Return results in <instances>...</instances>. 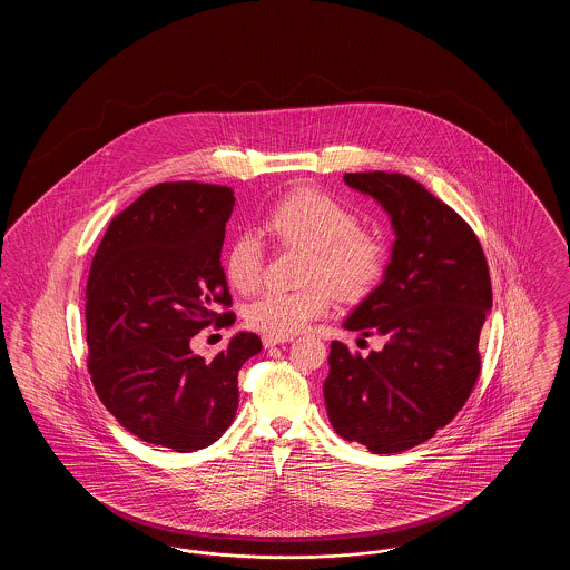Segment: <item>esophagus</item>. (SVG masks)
I'll return each mask as SVG.
<instances>
[{
	"mask_svg": "<svg viewBox=\"0 0 570 570\" xmlns=\"http://www.w3.org/2000/svg\"><path fill=\"white\" fill-rule=\"evenodd\" d=\"M291 337H277V335H263V346L265 348H273V346H277V344H284V342H288Z\"/></svg>",
	"mask_w": 570,
	"mask_h": 570,
	"instance_id": "34e87169",
	"label": "esophagus"
}]
</instances>
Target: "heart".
<instances>
[{"label":"heart","mask_w":570,"mask_h":570,"mask_svg":"<svg viewBox=\"0 0 570 570\" xmlns=\"http://www.w3.org/2000/svg\"><path fill=\"white\" fill-rule=\"evenodd\" d=\"M263 230L284 247L309 249L305 282L298 293L267 291L245 307V323L265 335L288 337L325 316L331 293L342 301L367 297L386 269V247L379 235L358 228L351 207L314 188H298L282 196L263 219ZM265 269L261 244L244 235L224 254V275L233 291L252 295ZM327 284L324 286V284Z\"/></svg>","instance_id":"b5f03b06"}]
</instances>
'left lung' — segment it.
I'll use <instances>...</instances> for the list:
<instances>
[{
    "label": "left lung",
    "mask_w": 570,
    "mask_h": 570,
    "mask_svg": "<svg viewBox=\"0 0 570 570\" xmlns=\"http://www.w3.org/2000/svg\"><path fill=\"white\" fill-rule=\"evenodd\" d=\"M344 181L379 200L395 244L382 282L344 323L384 337V348L361 356L331 344L326 414L344 440L402 453L449 425L481 374L488 261L463 217L407 175L346 173Z\"/></svg>",
    "instance_id": "1"
}]
</instances>
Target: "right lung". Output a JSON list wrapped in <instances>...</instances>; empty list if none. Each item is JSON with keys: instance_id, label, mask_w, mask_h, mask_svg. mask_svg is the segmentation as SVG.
I'll list each match as a JSON object with an SVG mask.
<instances>
[{"instance_id": "right-lung-1", "label": "right lung", "mask_w": 570, "mask_h": 570, "mask_svg": "<svg viewBox=\"0 0 570 570\" xmlns=\"http://www.w3.org/2000/svg\"><path fill=\"white\" fill-rule=\"evenodd\" d=\"M235 194L226 186L168 181L112 217L85 291L87 367L110 414L142 442L191 453L214 444L239 406L237 376L261 353L256 333H237L205 358L190 340L233 325L219 263Z\"/></svg>"}]
</instances>
